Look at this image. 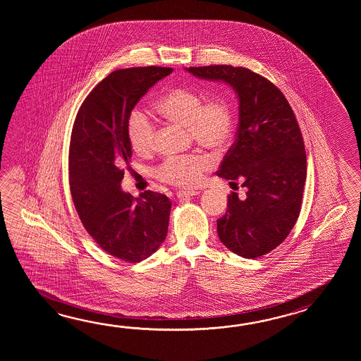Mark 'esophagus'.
I'll list each match as a JSON object with an SVG mask.
<instances>
[{"label": "esophagus", "mask_w": 361, "mask_h": 361, "mask_svg": "<svg viewBox=\"0 0 361 361\" xmlns=\"http://www.w3.org/2000/svg\"><path fill=\"white\" fill-rule=\"evenodd\" d=\"M199 191H195V190H185V191H178L177 197L178 199H190L196 195H199Z\"/></svg>", "instance_id": "34e87169"}]
</instances>
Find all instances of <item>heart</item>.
Listing matches in <instances>:
<instances>
[{
  "mask_svg": "<svg viewBox=\"0 0 361 361\" xmlns=\"http://www.w3.org/2000/svg\"><path fill=\"white\" fill-rule=\"evenodd\" d=\"M154 108L164 120L187 126L192 138L201 146L223 151L230 145L235 112L230 100L223 97L205 102L201 92L188 87H174L156 100ZM128 137L137 154H148L154 149L156 128L146 115L135 111L128 123ZM212 166L213 160L209 154L196 152L166 159L154 174L162 182L184 187L197 183L202 173Z\"/></svg>",
  "mask_w": 361,
  "mask_h": 361,
  "instance_id": "heart-1",
  "label": "heart"
}]
</instances>
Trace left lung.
Wrapping results in <instances>:
<instances>
[{
	"instance_id": "left-lung-1",
	"label": "left lung",
	"mask_w": 361,
	"mask_h": 361,
	"mask_svg": "<svg viewBox=\"0 0 361 361\" xmlns=\"http://www.w3.org/2000/svg\"><path fill=\"white\" fill-rule=\"evenodd\" d=\"M185 71L226 82L238 94V134L216 176L230 184L243 182L246 196L231 193L216 231L231 252L258 258L280 245L300 216L307 160L297 118L284 94L250 69L207 66Z\"/></svg>"
}]
</instances>
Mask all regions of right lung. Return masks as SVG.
<instances>
[{"label": "right lung", "instance_id": "right-lung-1", "mask_svg": "<svg viewBox=\"0 0 361 361\" xmlns=\"http://www.w3.org/2000/svg\"><path fill=\"white\" fill-rule=\"evenodd\" d=\"M173 68L118 69L92 89L77 112L69 145V188L77 214L95 243L121 261L147 259L168 233L171 202L121 190L131 157L128 123L139 99Z\"/></svg>", "mask_w": 361, "mask_h": 361}]
</instances>
